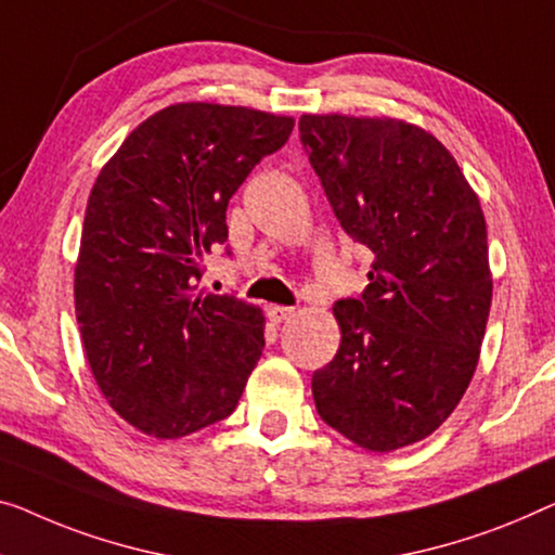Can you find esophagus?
<instances>
[{
  "label": "esophagus",
  "mask_w": 555,
  "mask_h": 555,
  "mask_svg": "<svg viewBox=\"0 0 555 555\" xmlns=\"http://www.w3.org/2000/svg\"><path fill=\"white\" fill-rule=\"evenodd\" d=\"M294 309H288V306H269V319L274 321V324H281V321L292 319Z\"/></svg>",
  "instance_id": "1"
}]
</instances>
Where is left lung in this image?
Instances as JSON below:
<instances>
[{"mask_svg":"<svg viewBox=\"0 0 555 555\" xmlns=\"http://www.w3.org/2000/svg\"><path fill=\"white\" fill-rule=\"evenodd\" d=\"M299 131L338 224L374 254L361 299L334 304L341 346L313 371V401L361 449H403L474 378L493 294L481 204L449 149L413 124L304 114Z\"/></svg>","mask_w":555,"mask_h":555,"instance_id":"1","label":"left lung"}]
</instances>
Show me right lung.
<instances>
[{
  "instance_id": "obj_1",
  "label": "right lung",
  "mask_w": 555,
  "mask_h": 555,
  "mask_svg": "<svg viewBox=\"0 0 555 555\" xmlns=\"http://www.w3.org/2000/svg\"><path fill=\"white\" fill-rule=\"evenodd\" d=\"M292 129V117L246 106L171 104L99 171L74 309L96 386L139 431L189 436L242 399L263 349V313L231 294H196V281L229 236V198Z\"/></svg>"
}]
</instances>
